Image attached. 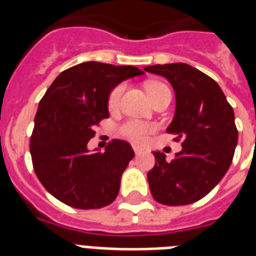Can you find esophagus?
I'll return each mask as SVG.
<instances>
[{
    "label": "esophagus",
    "mask_w": 256,
    "mask_h": 256,
    "mask_svg": "<svg viewBox=\"0 0 256 256\" xmlns=\"http://www.w3.org/2000/svg\"><path fill=\"white\" fill-rule=\"evenodd\" d=\"M132 148H134V152H136V156H140V154H144V148H140V146H136V144H132Z\"/></svg>",
    "instance_id": "obj_1"
}]
</instances>
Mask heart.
<instances>
[{
    "mask_svg": "<svg viewBox=\"0 0 256 256\" xmlns=\"http://www.w3.org/2000/svg\"><path fill=\"white\" fill-rule=\"evenodd\" d=\"M148 92L150 94V98L156 94H160L162 92H170L168 88L162 84H158V82H150L148 84ZM124 92V85H118L116 88H112V92H110V96H108V108H116L120 104V98H122V94ZM120 134L128 140H134L136 144H144L146 140H148V136L152 134V132H156V126L152 124H148V122H142V120H128V122H124L120 128Z\"/></svg>",
    "mask_w": 256,
    "mask_h": 256,
    "instance_id": "heart-1",
    "label": "heart"
}]
</instances>
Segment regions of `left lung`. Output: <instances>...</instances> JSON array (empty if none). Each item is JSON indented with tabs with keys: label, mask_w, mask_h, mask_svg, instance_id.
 I'll return each instance as SVG.
<instances>
[{
	"label": "left lung",
	"mask_w": 256,
	"mask_h": 256,
	"mask_svg": "<svg viewBox=\"0 0 256 256\" xmlns=\"http://www.w3.org/2000/svg\"><path fill=\"white\" fill-rule=\"evenodd\" d=\"M168 80L175 92V114L166 132L176 136L182 150L171 162L154 152L148 172L156 202L183 206L206 196L224 176L238 144L234 110L216 82L187 64L146 66Z\"/></svg>",
	"instance_id": "8db88e82"
}]
</instances>
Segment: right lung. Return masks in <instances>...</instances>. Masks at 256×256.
<instances>
[{
  "label": "right lung",
  "mask_w": 256,
  "mask_h": 256,
  "mask_svg": "<svg viewBox=\"0 0 256 256\" xmlns=\"http://www.w3.org/2000/svg\"><path fill=\"white\" fill-rule=\"evenodd\" d=\"M144 74L136 66L84 62L62 72L38 104L30 154L42 186L70 207L88 210L114 202L134 150L112 140L104 152H88L94 128L108 118V100L116 85Z\"/></svg>",
  "instance_id": "1"
}]
</instances>
